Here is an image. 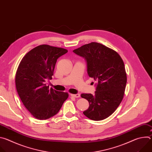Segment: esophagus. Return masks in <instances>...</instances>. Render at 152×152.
I'll return each mask as SVG.
<instances>
[{
    "instance_id": "1",
    "label": "esophagus",
    "mask_w": 152,
    "mask_h": 152,
    "mask_svg": "<svg viewBox=\"0 0 152 152\" xmlns=\"http://www.w3.org/2000/svg\"><path fill=\"white\" fill-rule=\"evenodd\" d=\"M71 96H72L73 97H76V98H79V97H80V94H71Z\"/></svg>"
}]
</instances>
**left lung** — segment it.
Instances as JSON below:
<instances>
[{"instance_id":"1","label":"left lung","mask_w":152,"mask_h":152,"mask_svg":"<svg viewBox=\"0 0 152 152\" xmlns=\"http://www.w3.org/2000/svg\"><path fill=\"white\" fill-rule=\"evenodd\" d=\"M73 52L85 58L89 76L97 82L94 95H80L90 104L83 113L93 120H104L114 113L123 99L127 82L124 62L116 51L99 42L88 43Z\"/></svg>"}]
</instances>
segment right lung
<instances>
[{"label": "right lung", "mask_w": 152, "mask_h": 152, "mask_svg": "<svg viewBox=\"0 0 152 152\" xmlns=\"http://www.w3.org/2000/svg\"><path fill=\"white\" fill-rule=\"evenodd\" d=\"M66 49L42 45L28 52L20 61L15 74L18 96L31 115L46 120L56 115L69 94L49 88L45 82L52 79L57 59Z\"/></svg>", "instance_id": "obj_1"}]
</instances>
